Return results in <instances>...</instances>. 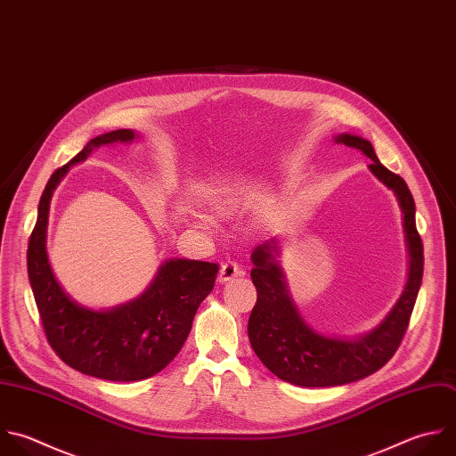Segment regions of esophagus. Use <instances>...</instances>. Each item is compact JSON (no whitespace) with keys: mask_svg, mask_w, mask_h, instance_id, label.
Wrapping results in <instances>:
<instances>
[{"mask_svg":"<svg viewBox=\"0 0 456 456\" xmlns=\"http://www.w3.org/2000/svg\"><path fill=\"white\" fill-rule=\"evenodd\" d=\"M240 274H244V271L239 267V264L233 262V260H226V262H223V265H221L219 281L224 283V281H230V280H233L235 276H240Z\"/></svg>","mask_w":456,"mask_h":456,"instance_id":"34e87169","label":"esophagus"}]
</instances>
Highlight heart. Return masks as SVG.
I'll use <instances>...</instances> for the list:
<instances>
[{"label":"heart","mask_w":456,"mask_h":456,"mask_svg":"<svg viewBox=\"0 0 456 456\" xmlns=\"http://www.w3.org/2000/svg\"><path fill=\"white\" fill-rule=\"evenodd\" d=\"M216 208L217 210H221V212H226L228 208H230V205H228V201H224V200H221V201H217V205H216Z\"/></svg>","instance_id":"b5f03b06"}]
</instances>
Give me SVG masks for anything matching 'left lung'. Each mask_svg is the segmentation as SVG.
<instances>
[{
    "label": "left lung",
    "mask_w": 456,
    "mask_h": 456,
    "mask_svg": "<svg viewBox=\"0 0 456 456\" xmlns=\"http://www.w3.org/2000/svg\"><path fill=\"white\" fill-rule=\"evenodd\" d=\"M347 148L360 150L372 160L370 173L397 196L408 246V280L388 315L372 331L354 340L330 338L312 330L299 315L289 296L285 276L276 262L278 242L271 239L251 255V280L256 303L248 322L253 351L280 379L299 387H335L362 379L381 369L399 347L422 281V240L415 228V203L399 175L390 173L376 157L369 141L342 134L335 139Z\"/></svg>",
    "instance_id": "left-lung-1"
}]
</instances>
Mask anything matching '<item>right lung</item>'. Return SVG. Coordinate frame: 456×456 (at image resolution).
<instances>
[{
    "label": "right lung",
    "instance_id": "1",
    "mask_svg": "<svg viewBox=\"0 0 456 456\" xmlns=\"http://www.w3.org/2000/svg\"><path fill=\"white\" fill-rule=\"evenodd\" d=\"M135 137L134 130H116L91 139L73 160L52 175L39 201L27 255L30 285L50 346L69 367L110 381L146 379L178 354L219 271L212 262L167 260L141 297L107 312L78 305L57 281L46 253L53 191L69 166L86 160L93 150L132 142Z\"/></svg>",
    "mask_w": 456,
    "mask_h": 456
}]
</instances>
